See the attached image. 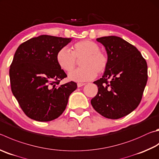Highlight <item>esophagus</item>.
Masks as SVG:
<instances>
[{
  "label": "esophagus",
  "instance_id": "1",
  "mask_svg": "<svg viewBox=\"0 0 159 159\" xmlns=\"http://www.w3.org/2000/svg\"><path fill=\"white\" fill-rule=\"evenodd\" d=\"M85 85V83H77L78 88H80V87H82V86Z\"/></svg>",
  "mask_w": 159,
  "mask_h": 159
}]
</instances>
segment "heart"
Masks as SVG:
<instances>
[{"label": "heart", "mask_w": 159, "mask_h": 159, "mask_svg": "<svg viewBox=\"0 0 159 159\" xmlns=\"http://www.w3.org/2000/svg\"><path fill=\"white\" fill-rule=\"evenodd\" d=\"M80 68L71 71L69 78L76 81H87L94 79L97 73L104 72L108 67V58L100 47L90 40H83L75 43L70 52L66 48H62L57 52L56 61L59 67L65 71L74 70L80 60Z\"/></svg>", "instance_id": "heart-1"}]
</instances>
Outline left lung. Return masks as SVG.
Listing matches in <instances>:
<instances>
[{"instance_id":"left-lung-1","label":"left lung","mask_w":159,"mask_h":159,"mask_svg":"<svg viewBox=\"0 0 159 159\" xmlns=\"http://www.w3.org/2000/svg\"><path fill=\"white\" fill-rule=\"evenodd\" d=\"M104 46L108 65L102 78L94 81L97 94L92 107L102 116L117 120L140 104L148 81V65L136 47L119 37L97 38Z\"/></svg>"}]
</instances>
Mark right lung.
<instances>
[{"label":"right lung","mask_w":159,"mask_h":159,"mask_svg":"<svg viewBox=\"0 0 159 159\" xmlns=\"http://www.w3.org/2000/svg\"><path fill=\"white\" fill-rule=\"evenodd\" d=\"M43 34L19 46L10 69L11 89L28 117L48 122L58 117L66 108L76 83L58 85L67 77L56 61V53L71 42Z\"/></svg>","instance_id":"1"}]
</instances>
